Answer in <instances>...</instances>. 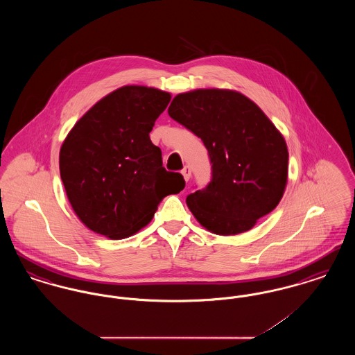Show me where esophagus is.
Here are the masks:
<instances>
[{
    "label": "esophagus",
    "mask_w": 355,
    "mask_h": 355,
    "mask_svg": "<svg viewBox=\"0 0 355 355\" xmlns=\"http://www.w3.org/2000/svg\"><path fill=\"white\" fill-rule=\"evenodd\" d=\"M181 173H182V175H184L185 181H189V180H190V177H191V170H190L189 166H185L184 169L181 170Z\"/></svg>",
    "instance_id": "34e87169"
}]
</instances>
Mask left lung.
<instances>
[{"instance_id":"obj_1","label":"left lung","mask_w":355,"mask_h":355,"mask_svg":"<svg viewBox=\"0 0 355 355\" xmlns=\"http://www.w3.org/2000/svg\"><path fill=\"white\" fill-rule=\"evenodd\" d=\"M168 113L209 152L210 182L186 197L203 227L234 236L277 207L286 187V142L252 100L234 90L197 89L175 96Z\"/></svg>"}]
</instances>
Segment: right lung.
<instances>
[{
	"label": "right lung",
	"instance_id": "1",
	"mask_svg": "<svg viewBox=\"0 0 355 355\" xmlns=\"http://www.w3.org/2000/svg\"><path fill=\"white\" fill-rule=\"evenodd\" d=\"M169 93L128 85L97 102L65 138L60 174L69 202L86 227L121 239L146 226L164 197L185 187L162 166L149 133Z\"/></svg>",
	"mask_w": 355,
	"mask_h": 355
}]
</instances>
